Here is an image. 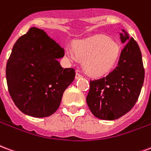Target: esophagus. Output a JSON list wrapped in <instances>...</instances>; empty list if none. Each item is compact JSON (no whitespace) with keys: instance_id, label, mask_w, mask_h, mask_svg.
Wrapping results in <instances>:
<instances>
[{"instance_id":"1","label":"esophagus","mask_w":151,"mask_h":151,"mask_svg":"<svg viewBox=\"0 0 151 151\" xmlns=\"http://www.w3.org/2000/svg\"><path fill=\"white\" fill-rule=\"evenodd\" d=\"M75 78H76V79H79V78H82V76L81 75L80 73H76V76H75Z\"/></svg>"}]
</instances>
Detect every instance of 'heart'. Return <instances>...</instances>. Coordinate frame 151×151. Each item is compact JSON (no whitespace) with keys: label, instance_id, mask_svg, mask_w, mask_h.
Returning a JSON list of instances; mask_svg holds the SVG:
<instances>
[{"label":"heart","instance_id":"1","mask_svg":"<svg viewBox=\"0 0 151 151\" xmlns=\"http://www.w3.org/2000/svg\"><path fill=\"white\" fill-rule=\"evenodd\" d=\"M120 47L105 35H94L74 43V50L65 48V55L71 60L83 61V67L88 75L102 76L111 71L116 64Z\"/></svg>","mask_w":151,"mask_h":151}]
</instances>
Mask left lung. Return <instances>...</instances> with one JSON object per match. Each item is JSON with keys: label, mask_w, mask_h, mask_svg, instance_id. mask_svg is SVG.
<instances>
[{"label": "left lung", "mask_w": 151, "mask_h": 151, "mask_svg": "<svg viewBox=\"0 0 151 151\" xmlns=\"http://www.w3.org/2000/svg\"><path fill=\"white\" fill-rule=\"evenodd\" d=\"M119 39L125 47L116 68L105 78L90 81L86 101L96 118L114 120L134 107L144 81L145 71L139 45L124 29Z\"/></svg>", "instance_id": "8db88e82"}]
</instances>
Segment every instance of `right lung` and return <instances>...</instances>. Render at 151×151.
<instances>
[{
  "instance_id": "obj_1",
  "label": "right lung",
  "mask_w": 151,
  "mask_h": 151,
  "mask_svg": "<svg viewBox=\"0 0 151 151\" xmlns=\"http://www.w3.org/2000/svg\"><path fill=\"white\" fill-rule=\"evenodd\" d=\"M63 48L37 27L19 37L6 65V80L16 106L30 116H50L60 105L64 91L74 80L73 68H63Z\"/></svg>"
}]
</instances>
